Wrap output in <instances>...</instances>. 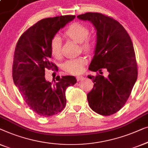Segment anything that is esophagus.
Listing matches in <instances>:
<instances>
[{
	"instance_id": "34e87169",
	"label": "esophagus",
	"mask_w": 148,
	"mask_h": 148,
	"mask_svg": "<svg viewBox=\"0 0 148 148\" xmlns=\"http://www.w3.org/2000/svg\"><path fill=\"white\" fill-rule=\"evenodd\" d=\"M83 78H84V76H78L76 77V79H77V80H78V81H80L81 80H82Z\"/></svg>"
}]
</instances>
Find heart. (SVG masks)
Returning <instances> with one entry per match:
<instances>
[{
	"mask_svg": "<svg viewBox=\"0 0 148 148\" xmlns=\"http://www.w3.org/2000/svg\"><path fill=\"white\" fill-rule=\"evenodd\" d=\"M90 30L84 25L79 23L72 24L65 32V35L76 43H80L82 49L85 52L90 53L95 50L97 45V39L95 37L88 35ZM50 51L53 58L58 59L62 56L61 40L58 36L54 37L51 41ZM86 59L84 57H79L70 59L65 62L62 68L64 71L72 74L82 73Z\"/></svg>",
	"mask_w": 148,
	"mask_h": 148,
	"instance_id": "heart-1",
	"label": "heart"
}]
</instances>
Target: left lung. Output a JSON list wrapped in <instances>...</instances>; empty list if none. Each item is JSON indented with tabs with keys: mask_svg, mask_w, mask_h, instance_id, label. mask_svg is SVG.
Wrapping results in <instances>:
<instances>
[{
	"mask_svg": "<svg viewBox=\"0 0 148 148\" xmlns=\"http://www.w3.org/2000/svg\"><path fill=\"white\" fill-rule=\"evenodd\" d=\"M92 23L97 30V45L88 69L99 72L88 76L94 87L87 94L90 107L101 115H113L127 101L137 78V66L134 45L125 28L114 18L99 12L77 16ZM109 72L107 77L101 70Z\"/></svg>",
	"mask_w": 148,
	"mask_h": 148,
	"instance_id": "1",
	"label": "left lung"
}]
</instances>
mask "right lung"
<instances>
[{"instance_id":"obj_1","label":"right lung","mask_w":148,"mask_h":148,"mask_svg":"<svg viewBox=\"0 0 148 148\" xmlns=\"http://www.w3.org/2000/svg\"><path fill=\"white\" fill-rule=\"evenodd\" d=\"M75 15L41 19L23 33L16 43L12 64L14 84L30 109L41 116L56 115L66 105V90L77 80L73 76L56 77L53 83L45 78V70L56 68L51 61V41Z\"/></svg>"}]
</instances>
